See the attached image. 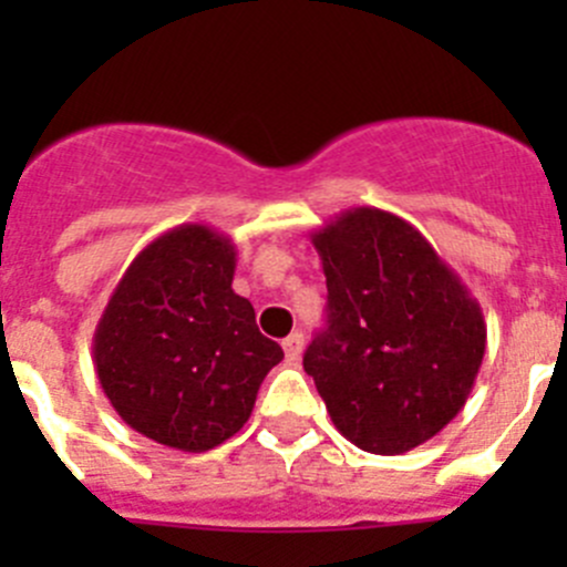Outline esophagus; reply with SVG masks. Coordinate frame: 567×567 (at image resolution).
Listing matches in <instances>:
<instances>
[{"mask_svg":"<svg viewBox=\"0 0 567 567\" xmlns=\"http://www.w3.org/2000/svg\"><path fill=\"white\" fill-rule=\"evenodd\" d=\"M282 348H285V357H288V362H299L301 351H305V334H301V331H293L290 337H285Z\"/></svg>","mask_w":567,"mask_h":567,"instance_id":"esophagus-1","label":"esophagus"}]
</instances>
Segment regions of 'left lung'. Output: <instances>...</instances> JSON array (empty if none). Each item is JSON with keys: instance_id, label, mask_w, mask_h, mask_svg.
I'll list each match as a JSON object with an SVG mask.
<instances>
[{"instance_id": "left-lung-1", "label": "left lung", "mask_w": 567, "mask_h": 567, "mask_svg": "<svg viewBox=\"0 0 567 567\" xmlns=\"http://www.w3.org/2000/svg\"><path fill=\"white\" fill-rule=\"evenodd\" d=\"M310 238L329 326L307 348V375L348 442L409 453L466 403L485 357L483 310L431 241L390 210H342Z\"/></svg>"}]
</instances>
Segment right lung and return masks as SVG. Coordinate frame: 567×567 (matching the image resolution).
Wrapping results in <instances>:
<instances>
[{
    "mask_svg": "<svg viewBox=\"0 0 567 567\" xmlns=\"http://www.w3.org/2000/svg\"><path fill=\"white\" fill-rule=\"evenodd\" d=\"M236 247L177 225L131 260L93 334L101 390L142 436L205 453L236 436L282 348L233 290Z\"/></svg>",
    "mask_w": 567,
    "mask_h": 567,
    "instance_id": "obj_1",
    "label": "right lung"
}]
</instances>
